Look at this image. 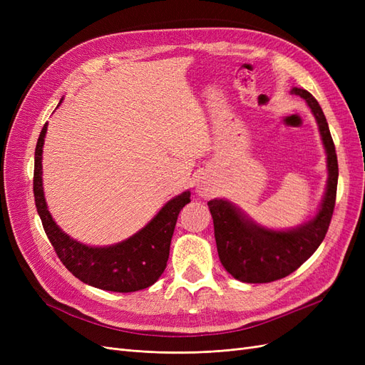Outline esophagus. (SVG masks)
<instances>
[{
  "label": "esophagus",
  "mask_w": 365,
  "mask_h": 365,
  "mask_svg": "<svg viewBox=\"0 0 365 365\" xmlns=\"http://www.w3.org/2000/svg\"><path fill=\"white\" fill-rule=\"evenodd\" d=\"M196 189H197V193H200V195L204 196V197L212 195V190H210V187H207L205 182H200V184H197Z\"/></svg>",
  "instance_id": "obj_1"
}]
</instances>
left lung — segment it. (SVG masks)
<instances>
[{
    "instance_id": "obj_1",
    "label": "left lung",
    "mask_w": 365,
    "mask_h": 365,
    "mask_svg": "<svg viewBox=\"0 0 365 365\" xmlns=\"http://www.w3.org/2000/svg\"><path fill=\"white\" fill-rule=\"evenodd\" d=\"M291 94L304 98L317 120L327 157L326 190L317 213L306 222L288 230L263 227L228 200L216 197L208 201L220 263L235 279L244 283L275 282L300 268L322 245L334 215L338 160L327 120L311 93L292 86Z\"/></svg>"
}]
</instances>
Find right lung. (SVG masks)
<instances>
[{
	"label": "right lung",
	"mask_w": 365,
	"mask_h": 365,
	"mask_svg": "<svg viewBox=\"0 0 365 365\" xmlns=\"http://www.w3.org/2000/svg\"><path fill=\"white\" fill-rule=\"evenodd\" d=\"M47 126L48 123L43 125L35 150L33 192L38 215L58 257L74 277L94 288L113 292H135L149 288L161 277L168 264L176 219L182 207L190 202V190L172 197L145 227L118 244L106 247L82 244L54 222L43 196L42 148Z\"/></svg>",
	"instance_id": "add662e5"
}]
</instances>
